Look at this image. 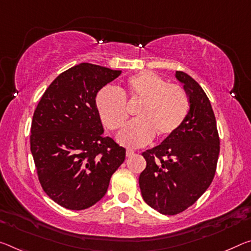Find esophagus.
<instances>
[{
	"instance_id": "esophagus-1",
	"label": "esophagus",
	"mask_w": 251,
	"mask_h": 251,
	"mask_svg": "<svg viewBox=\"0 0 251 251\" xmlns=\"http://www.w3.org/2000/svg\"><path fill=\"white\" fill-rule=\"evenodd\" d=\"M134 155H135V153L133 152V151H130V150L126 151V156L127 157H132V156H134Z\"/></svg>"
}]
</instances>
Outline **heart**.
<instances>
[{
  "mask_svg": "<svg viewBox=\"0 0 251 251\" xmlns=\"http://www.w3.org/2000/svg\"><path fill=\"white\" fill-rule=\"evenodd\" d=\"M126 94L130 100L141 101L135 111L136 119L117 135V141L126 147H143L154 136L169 137L188 117L190 101L185 90L155 74L130 77L126 82ZM96 106L102 123L110 130L121 128L128 117L124 94L114 87H105L99 91Z\"/></svg>",
  "mask_w": 251,
  "mask_h": 251,
  "instance_id": "obj_1",
  "label": "heart"
}]
</instances>
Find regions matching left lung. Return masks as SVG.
Instances as JSON below:
<instances>
[{
    "mask_svg": "<svg viewBox=\"0 0 251 251\" xmlns=\"http://www.w3.org/2000/svg\"><path fill=\"white\" fill-rule=\"evenodd\" d=\"M176 78L189 97L188 117L176 133L143 153L146 168L138 180L146 203L168 216L184 211L205 192L220 152L216 117L204 90L183 71H176Z\"/></svg>",
    "mask_w": 251,
    "mask_h": 251,
    "instance_id": "8db88e82",
    "label": "left lung"
}]
</instances>
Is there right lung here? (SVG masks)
<instances>
[{"mask_svg": "<svg viewBox=\"0 0 251 251\" xmlns=\"http://www.w3.org/2000/svg\"><path fill=\"white\" fill-rule=\"evenodd\" d=\"M122 70L80 63L58 75L35 108L31 125L39 181L59 205L85 210L100 200L126 151L105 137L96 96Z\"/></svg>", "mask_w": 251, "mask_h": 251, "instance_id": "add662e5", "label": "right lung"}]
</instances>
